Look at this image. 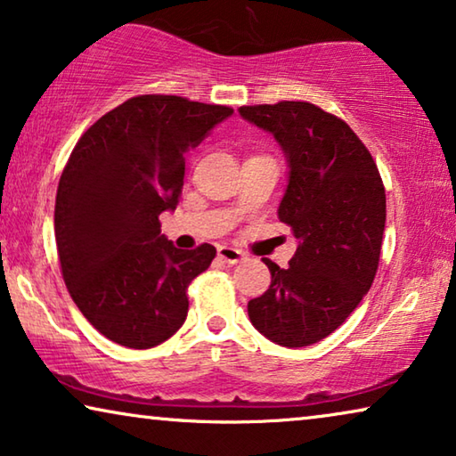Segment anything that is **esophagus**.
<instances>
[{
	"label": "esophagus",
	"instance_id": "34e87169",
	"mask_svg": "<svg viewBox=\"0 0 456 456\" xmlns=\"http://www.w3.org/2000/svg\"><path fill=\"white\" fill-rule=\"evenodd\" d=\"M217 256H220L222 261L230 263V265H236V263H240L244 259V253L234 247H220L217 248Z\"/></svg>",
	"mask_w": 456,
	"mask_h": 456
}]
</instances>
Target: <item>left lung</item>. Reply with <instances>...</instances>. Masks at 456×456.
<instances>
[{
    "mask_svg": "<svg viewBox=\"0 0 456 456\" xmlns=\"http://www.w3.org/2000/svg\"><path fill=\"white\" fill-rule=\"evenodd\" d=\"M269 131L288 162L277 217L294 230L288 269L263 259L272 286L248 302V319L269 341L305 347L341 327L370 289L380 259L387 197L360 137L310 102L240 107Z\"/></svg>",
    "mask_w": 456,
    "mask_h": 456,
    "instance_id": "1",
    "label": "left lung"
}]
</instances>
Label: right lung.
<instances>
[{"mask_svg": "<svg viewBox=\"0 0 456 456\" xmlns=\"http://www.w3.org/2000/svg\"><path fill=\"white\" fill-rule=\"evenodd\" d=\"M232 113L181 96L129 98L86 131L65 164L55 200L65 286L118 346H160L187 319L189 283L216 248H176L158 216L179 206L184 154Z\"/></svg>", "mask_w": 456, "mask_h": 456, "instance_id": "obj_1", "label": "right lung"}]
</instances>
